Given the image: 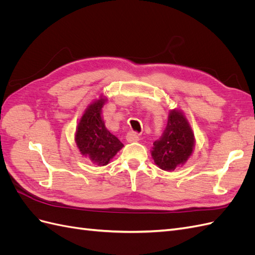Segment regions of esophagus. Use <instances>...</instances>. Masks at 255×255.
Segmentation results:
<instances>
[{
    "label": "esophagus",
    "instance_id": "1",
    "mask_svg": "<svg viewBox=\"0 0 255 255\" xmlns=\"http://www.w3.org/2000/svg\"><path fill=\"white\" fill-rule=\"evenodd\" d=\"M127 140L128 142L138 141V140H139V136H138V134L136 132H128L127 134Z\"/></svg>",
    "mask_w": 255,
    "mask_h": 255
}]
</instances>
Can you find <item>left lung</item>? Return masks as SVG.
<instances>
[{
  "label": "left lung",
  "instance_id": "1",
  "mask_svg": "<svg viewBox=\"0 0 255 255\" xmlns=\"http://www.w3.org/2000/svg\"><path fill=\"white\" fill-rule=\"evenodd\" d=\"M194 142L188 121L181 112L173 110L169 115L163 135L153 143V159L163 170H174L191 155Z\"/></svg>",
  "mask_w": 255,
  "mask_h": 255
}]
</instances>
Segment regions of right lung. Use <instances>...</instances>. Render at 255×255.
Segmentation results:
<instances>
[{"label": "right lung", "instance_id": "obj_1", "mask_svg": "<svg viewBox=\"0 0 255 255\" xmlns=\"http://www.w3.org/2000/svg\"><path fill=\"white\" fill-rule=\"evenodd\" d=\"M105 100L91 104L78 126L75 141L83 155L98 166H105L122 148L123 143L105 128L101 118Z\"/></svg>", "mask_w": 255, "mask_h": 255}]
</instances>
